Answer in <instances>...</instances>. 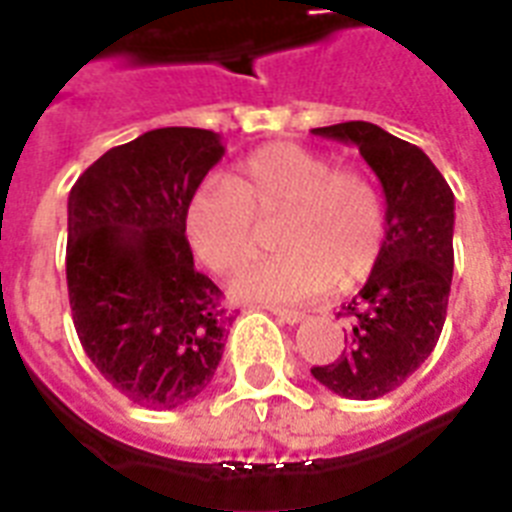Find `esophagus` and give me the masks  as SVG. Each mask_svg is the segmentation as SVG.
Segmentation results:
<instances>
[{
    "label": "esophagus",
    "mask_w": 512,
    "mask_h": 512,
    "mask_svg": "<svg viewBox=\"0 0 512 512\" xmlns=\"http://www.w3.org/2000/svg\"><path fill=\"white\" fill-rule=\"evenodd\" d=\"M271 313L276 319L287 321V324H300L305 319L303 311H295V308H271Z\"/></svg>",
    "instance_id": "obj_1"
}]
</instances>
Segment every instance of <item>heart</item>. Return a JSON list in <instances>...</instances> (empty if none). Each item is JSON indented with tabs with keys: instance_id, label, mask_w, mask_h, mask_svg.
<instances>
[{
	"instance_id": "heart-1",
	"label": "heart",
	"mask_w": 512,
	"mask_h": 512,
	"mask_svg": "<svg viewBox=\"0 0 512 512\" xmlns=\"http://www.w3.org/2000/svg\"><path fill=\"white\" fill-rule=\"evenodd\" d=\"M276 228L279 252L241 271V300L300 303L372 276L385 247V201L374 177L300 143L247 154L228 177H207L185 204V236L209 271L233 273Z\"/></svg>"
}]
</instances>
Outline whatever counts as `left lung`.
I'll use <instances>...</instances> for the list:
<instances>
[{"label": "left lung", "instance_id": "obj_1", "mask_svg": "<svg viewBox=\"0 0 512 512\" xmlns=\"http://www.w3.org/2000/svg\"><path fill=\"white\" fill-rule=\"evenodd\" d=\"M313 135L353 143L385 191V247L340 316L350 329L337 361L311 374L337 396L372 401L396 390L433 353L454 271V193L425 151L377 124L342 122Z\"/></svg>", "mask_w": 512, "mask_h": 512}]
</instances>
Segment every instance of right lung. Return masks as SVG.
<instances>
[{"instance_id": "right-lung-1", "label": "right lung", "mask_w": 512, "mask_h": 512, "mask_svg": "<svg viewBox=\"0 0 512 512\" xmlns=\"http://www.w3.org/2000/svg\"><path fill=\"white\" fill-rule=\"evenodd\" d=\"M220 135L162 127L90 164L68 193L66 281L79 342L132 404L175 409L207 388L233 316L193 268L185 204Z\"/></svg>"}]
</instances>
